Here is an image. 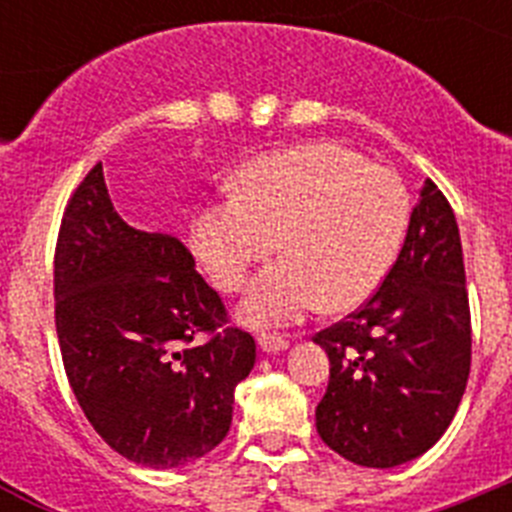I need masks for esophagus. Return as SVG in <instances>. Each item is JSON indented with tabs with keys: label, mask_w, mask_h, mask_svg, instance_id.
I'll list each match as a JSON object with an SVG mask.
<instances>
[{
	"label": "esophagus",
	"mask_w": 512,
	"mask_h": 512,
	"mask_svg": "<svg viewBox=\"0 0 512 512\" xmlns=\"http://www.w3.org/2000/svg\"><path fill=\"white\" fill-rule=\"evenodd\" d=\"M259 346L266 354H279V351H287L289 341L284 336H279V333H261Z\"/></svg>",
	"instance_id": "1"
}]
</instances>
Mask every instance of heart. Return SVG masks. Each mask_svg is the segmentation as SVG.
<instances>
[{
  "mask_svg": "<svg viewBox=\"0 0 512 512\" xmlns=\"http://www.w3.org/2000/svg\"><path fill=\"white\" fill-rule=\"evenodd\" d=\"M235 192L197 210L194 256L223 292H241L248 325H287L323 305L354 310L377 292L408 228V192L397 174L366 164L338 143H305L269 153L238 174Z\"/></svg>",
  "mask_w": 512,
  "mask_h": 512,
  "instance_id": "heart-1",
  "label": "heart"
}]
</instances>
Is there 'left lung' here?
<instances>
[{"mask_svg": "<svg viewBox=\"0 0 512 512\" xmlns=\"http://www.w3.org/2000/svg\"><path fill=\"white\" fill-rule=\"evenodd\" d=\"M312 341L330 359L315 425L343 459L397 467L449 428L467 390L472 323L459 225L431 179L382 287Z\"/></svg>", "mask_w": 512, "mask_h": 512, "instance_id": "8db88e82", "label": "left lung"}]
</instances>
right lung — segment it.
<instances>
[{
	"instance_id": "add662e5",
	"label": "right lung",
	"mask_w": 512,
	"mask_h": 512,
	"mask_svg": "<svg viewBox=\"0 0 512 512\" xmlns=\"http://www.w3.org/2000/svg\"><path fill=\"white\" fill-rule=\"evenodd\" d=\"M53 295L66 377L110 449L171 469L228 436L233 392L256 364L253 336L228 325L179 238L117 215L102 164L63 212Z\"/></svg>"
}]
</instances>
